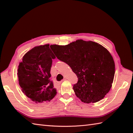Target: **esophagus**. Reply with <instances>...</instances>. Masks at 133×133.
I'll return each instance as SVG.
<instances>
[{"label":"esophagus","mask_w":133,"mask_h":133,"mask_svg":"<svg viewBox=\"0 0 133 133\" xmlns=\"http://www.w3.org/2000/svg\"><path fill=\"white\" fill-rule=\"evenodd\" d=\"M66 78H64V79H63V80H62L61 82H59V83H62V82H63V81H66Z\"/></svg>","instance_id":"34e87169"}]
</instances>
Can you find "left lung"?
<instances>
[{
  "label": "left lung",
  "mask_w": 133,
  "mask_h": 133,
  "mask_svg": "<svg viewBox=\"0 0 133 133\" xmlns=\"http://www.w3.org/2000/svg\"><path fill=\"white\" fill-rule=\"evenodd\" d=\"M59 60L66 63L77 75L73 90L84 103H95L103 99L111 89L115 63L109 51L92 41L80 39L66 46L51 45Z\"/></svg>",
  "instance_id": "obj_1"
}]
</instances>
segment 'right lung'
I'll return each mask as SVG.
<instances>
[{
	"label": "right lung",
	"instance_id": "1",
	"mask_svg": "<svg viewBox=\"0 0 133 133\" xmlns=\"http://www.w3.org/2000/svg\"><path fill=\"white\" fill-rule=\"evenodd\" d=\"M49 46L33 48L23 56L18 66L19 84L22 91L36 103L50 102L57 93L50 79L52 59L55 56Z\"/></svg>",
	"mask_w": 133,
	"mask_h": 133
}]
</instances>
